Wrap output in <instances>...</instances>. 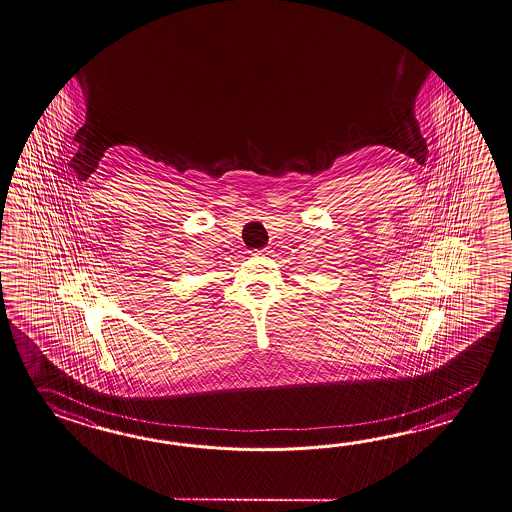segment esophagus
<instances>
[{
    "mask_svg": "<svg viewBox=\"0 0 512 512\" xmlns=\"http://www.w3.org/2000/svg\"><path fill=\"white\" fill-rule=\"evenodd\" d=\"M253 255H268V250H257Z\"/></svg>",
    "mask_w": 512,
    "mask_h": 512,
    "instance_id": "1",
    "label": "esophagus"
}]
</instances>
